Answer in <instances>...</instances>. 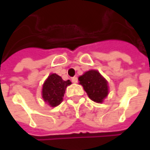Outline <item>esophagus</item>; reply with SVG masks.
<instances>
[{
    "instance_id": "1",
    "label": "esophagus",
    "mask_w": 150,
    "mask_h": 150,
    "mask_svg": "<svg viewBox=\"0 0 150 150\" xmlns=\"http://www.w3.org/2000/svg\"><path fill=\"white\" fill-rule=\"evenodd\" d=\"M72 82L73 83H78V78L77 77H73L72 78Z\"/></svg>"
}]
</instances>
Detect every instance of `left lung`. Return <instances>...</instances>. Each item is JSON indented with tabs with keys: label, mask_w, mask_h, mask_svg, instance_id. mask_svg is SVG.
Listing matches in <instances>:
<instances>
[{
	"label": "left lung",
	"mask_w": 150,
	"mask_h": 150,
	"mask_svg": "<svg viewBox=\"0 0 150 150\" xmlns=\"http://www.w3.org/2000/svg\"><path fill=\"white\" fill-rule=\"evenodd\" d=\"M79 83L83 87L91 100L102 103L108 94V81L97 70H89L78 78Z\"/></svg>",
	"instance_id": "1"
}]
</instances>
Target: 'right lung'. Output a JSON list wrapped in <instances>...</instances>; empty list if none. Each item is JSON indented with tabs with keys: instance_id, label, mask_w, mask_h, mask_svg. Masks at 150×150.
<instances>
[{
	"instance_id": "add662e5",
	"label": "right lung",
	"mask_w": 150,
	"mask_h": 150,
	"mask_svg": "<svg viewBox=\"0 0 150 150\" xmlns=\"http://www.w3.org/2000/svg\"><path fill=\"white\" fill-rule=\"evenodd\" d=\"M71 84L70 80L64 81L56 73L50 74L42 85V97L43 100L52 108L58 106L62 102L67 87Z\"/></svg>"
}]
</instances>
